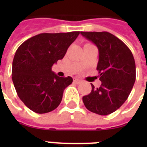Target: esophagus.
<instances>
[{"instance_id": "1", "label": "esophagus", "mask_w": 147, "mask_h": 147, "mask_svg": "<svg viewBox=\"0 0 147 147\" xmlns=\"http://www.w3.org/2000/svg\"><path fill=\"white\" fill-rule=\"evenodd\" d=\"M73 82H74V83H76V84H80V83L82 82V81H81L80 79L77 78H74Z\"/></svg>"}]
</instances>
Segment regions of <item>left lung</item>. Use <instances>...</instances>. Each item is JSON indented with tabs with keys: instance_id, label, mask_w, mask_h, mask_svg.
<instances>
[{
	"instance_id": "obj_1",
	"label": "left lung",
	"mask_w": 147,
	"mask_h": 147,
	"mask_svg": "<svg viewBox=\"0 0 147 147\" xmlns=\"http://www.w3.org/2000/svg\"><path fill=\"white\" fill-rule=\"evenodd\" d=\"M96 45L99 52L97 70L101 85L82 98L85 107L99 115L118 109L127 99L136 80V65L130 49L108 32H81Z\"/></svg>"
}]
</instances>
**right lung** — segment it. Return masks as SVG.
Segmentation results:
<instances>
[{
    "instance_id": "right-lung-1",
    "label": "right lung",
    "mask_w": 147,
    "mask_h": 147,
    "mask_svg": "<svg viewBox=\"0 0 147 147\" xmlns=\"http://www.w3.org/2000/svg\"><path fill=\"white\" fill-rule=\"evenodd\" d=\"M80 32L40 33L23 42L13 60L12 80L20 99L37 114L55 110L72 78L59 77L53 64L62 59Z\"/></svg>"
}]
</instances>
